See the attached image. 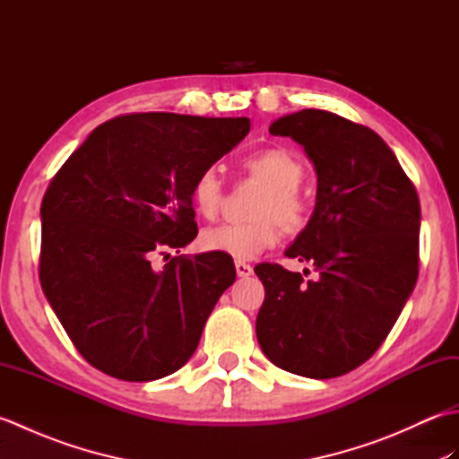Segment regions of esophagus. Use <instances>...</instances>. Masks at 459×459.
Here are the masks:
<instances>
[{
    "label": "esophagus",
    "instance_id": "obj_1",
    "mask_svg": "<svg viewBox=\"0 0 459 459\" xmlns=\"http://www.w3.org/2000/svg\"><path fill=\"white\" fill-rule=\"evenodd\" d=\"M235 268H237L238 278H248V276H252V266L247 264V262L237 260V262H235Z\"/></svg>",
    "mask_w": 459,
    "mask_h": 459
}]
</instances>
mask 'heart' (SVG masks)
<instances>
[{
    "label": "heart",
    "mask_w": 459,
    "mask_h": 459,
    "mask_svg": "<svg viewBox=\"0 0 459 459\" xmlns=\"http://www.w3.org/2000/svg\"><path fill=\"white\" fill-rule=\"evenodd\" d=\"M242 169L250 179L266 185L256 199L252 217L256 221L221 224L203 232L201 245L237 260H250L280 240V227L296 235L309 221V203L298 189L304 181L306 165L284 148H264L247 155ZM191 203L204 219H214L222 209L224 187L214 169H203L191 185Z\"/></svg>",
    "instance_id": "heart-1"
}]
</instances>
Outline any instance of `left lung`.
<instances>
[{"label":"left lung","instance_id":"8db88e82","mask_svg":"<svg viewBox=\"0 0 459 459\" xmlns=\"http://www.w3.org/2000/svg\"><path fill=\"white\" fill-rule=\"evenodd\" d=\"M304 145L317 173L316 209L286 256L306 280L258 264L266 296L256 337L276 367L333 378L363 365L391 333L418 280L420 201L393 150L367 126L299 110L270 126Z\"/></svg>","mask_w":459,"mask_h":459}]
</instances>
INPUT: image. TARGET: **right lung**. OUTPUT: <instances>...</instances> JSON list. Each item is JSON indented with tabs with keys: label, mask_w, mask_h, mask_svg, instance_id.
Returning <instances> with one entry per match:
<instances>
[{
	"label": "right lung",
	"mask_w": 459,
	"mask_h": 459,
	"mask_svg": "<svg viewBox=\"0 0 459 459\" xmlns=\"http://www.w3.org/2000/svg\"><path fill=\"white\" fill-rule=\"evenodd\" d=\"M248 130V118L118 116L48 183L39 280L76 351L102 373L145 383L195 353L235 264L212 252L161 270L153 260L197 237L193 179Z\"/></svg>",
	"instance_id": "1"
}]
</instances>
